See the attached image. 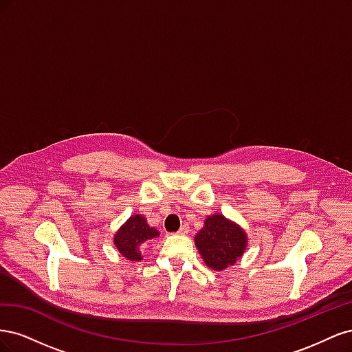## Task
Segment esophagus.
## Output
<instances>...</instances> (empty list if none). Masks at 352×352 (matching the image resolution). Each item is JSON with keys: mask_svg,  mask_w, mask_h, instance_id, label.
Returning <instances> with one entry per match:
<instances>
[{"mask_svg": "<svg viewBox=\"0 0 352 352\" xmlns=\"http://www.w3.org/2000/svg\"><path fill=\"white\" fill-rule=\"evenodd\" d=\"M188 232H189V226L188 225H182V226H180V229L177 230L179 235H186Z\"/></svg>", "mask_w": 352, "mask_h": 352, "instance_id": "34e87169", "label": "esophagus"}]
</instances>
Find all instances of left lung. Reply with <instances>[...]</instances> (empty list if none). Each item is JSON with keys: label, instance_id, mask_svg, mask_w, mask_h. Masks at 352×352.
<instances>
[{"label": "left lung", "instance_id": "obj_1", "mask_svg": "<svg viewBox=\"0 0 352 352\" xmlns=\"http://www.w3.org/2000/svg\"><path fill=\"white\" fill-rule=\"evenodd\" d=\"M247 233L221 214L208 216L195 235V245L210 269L223 270L235 264L247 248Z\"/></svg>", "mask_w": 352, "mask_h": 352}]
</instances>
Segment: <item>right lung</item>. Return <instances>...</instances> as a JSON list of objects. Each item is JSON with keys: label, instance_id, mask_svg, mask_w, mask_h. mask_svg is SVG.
I'll return each mask as SVG.
<instances>
[{"label": "right lung", "instance_id": "right-lung-1", "mask_svg": "<svg viewBox=\"0 0 352 352\" xmlns=\"http://www.w3.org/2000/svg\"><path fill=\"white\" fill-rule=\"evenodd\" d=\"M157 236H160V232L155 228H150L144 216L135 214L116 232L114 245L123 257L136 261L142 258L140 245Z\"/></svg>", "mask_w": 352, "mask_h": 352}]
</instances>
